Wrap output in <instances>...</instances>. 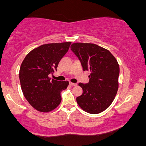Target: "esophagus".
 <instances>
[{"mask_svg": "<svg viewBox=\"0 0 146 146\" xmlns=\"http://www.w3.org/2000/svg\"><path fill=\"white\" fill-rule=\"evenodd\" d=\"M69 84H70V86H77V84H75V83H72V82H70V83H69Z\"/></svg>", "mask_w": 146, "mask_h": 146, "instance_id": "obj_1", "label": "esophagus"}]
</instances>
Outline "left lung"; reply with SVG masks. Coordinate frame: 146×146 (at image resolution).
<instances>
[{
  "instance_id": "8db88e82",
  "label": "left lung",
  "mask_w": 146,
  "mask_h": 146,
  "mask_svg": "<svg viewBox=\"0 0 146 146\" xmlns=\"http://www.w3.org/2000/svg\"><path fill=\"white\" fill-rule=\"evenodd\" d=\"M71 49L84 71H90L89 82L79 83L83 93L76 98L77 103L86 113H102L113 103L118 90L119 66L116 58L108 49L93 43H73Z\"/></svg>"
}]
</instances>
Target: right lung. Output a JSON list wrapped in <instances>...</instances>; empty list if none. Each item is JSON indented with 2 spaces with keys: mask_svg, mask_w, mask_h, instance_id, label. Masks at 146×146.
<instances>
[{
  "mask_svg": "<svg viewBox=\"0 0 146 146\" xmlns=\"http://www.w3.org/2000/svg\"><path fill=\"white\" fill-rule=\"evenodd\" d=\"M71 42L48 43L33 48L27 55L19 71L21 86L25 98L33 108L48 113L60 105V93L69 84L48 77L57 71L58 63L68 51Z\"/></svg>",
  "mask_w": 146,
  "mask_h": 146,
  "instance_id": "add662e5",
  "label": "right lung"
}]
</instances>
